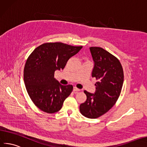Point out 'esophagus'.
I'll return each instance as SVG.
<instances>
[{"label":"esophagus","instance_id":"34e87169","mask_svg":"<svg viewBox=\"0 0 147 147\" xmlns=\"http://www.w3.org/2000/svg\"><path fill=\"white\" fill-rule=\"evenodd\" d=\"M81 90L79 89H78V88H77V87H74V88H73V91L74 92H79V91H80Z\"/></svg>","mask_w":147,"mask_h":147}]
</instances>
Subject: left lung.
I'll use <instances>...</instances> for the list:
<instances>
[{
    "instance_id": "8db88e82",
    "label": "left lung",
    "mask_w": 147,
    "mask_h": 147,
    "mask_svg": "<svg viewBox=\"0 0 147 147\" xmlns=\"http://www.w3.org/2000/svg\"><path fill=\"white\" fill-rule=\"evenodd\" d=\"M94 62L92 76L96 78L95 92L84 91L86 101L80 105L79 110L86 118L95 119L102 116L118 100L124 81L123 67L119 60L107 50L98 47H90Z\"/></svg>"
}]
</instances>
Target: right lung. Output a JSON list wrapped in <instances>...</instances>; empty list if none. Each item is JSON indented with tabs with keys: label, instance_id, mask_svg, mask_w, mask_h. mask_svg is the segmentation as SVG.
Returning a JSON list of instances; mask_svg holds the SVG:
<instances>
[{
	"label": "right lung",
	"instance_id": "1",
	"mask_svg": "<svg viewBox=\"0 0 147 147\" xmlns=\"http://www.w3.org/2000/svg\"><path fill=\"white\" fill-rule=\"evenodd\" d=\"M82 47L61 42L45 43L29 56L24 68V84L29 97L40 110L53 113L61 110L73 87L60 84L54 78V73L63 69Z\"/></svg>",
	"mask_w": 147,
	"mask_h": 147
}]
</instances>
